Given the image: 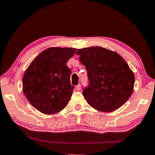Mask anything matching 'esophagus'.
<instances>
[{
  "instance_id": "esophagus-1",
  "label": "esophagus",
  "mask_w": 155,
  "mask_h": 155,
  "mask_svg": "<svg viewBox=\"0 0 155 155\" xmlns=\"http://www.w3.org/2000/svg\"><path fill=\"white\" fill-rule=\"evenodd\" d=\"M76 89H77V90H81V85L78 84V85L76 86Z\"/></svg>"
}]
</instances>
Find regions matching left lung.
<instances>
[{
    "label": "left lung",
    "mask_w": 155,
    "mask_h": 155,
    "mask_svg": "<svg viewBox=\"0 0 155 155\" xmlns=\"http://www.w3.org/2000/svg\"><path fill=\"white\" fill-rule=\"evenodd\" d=\"M76 53L87 72L89 85L83 95L88 104L106 112L122 106L132 94L135 79L126 61L101 47L78 49Z\"/></svg>",
    "instance_id": "obj_1"
}]
</instances>
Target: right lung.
<instances>
[{"instance_id": "right-lung-1", "label": "right lung", "mask_w": 155, "mask_h": 155, "mask_svg": "<svg viewBox=\"0 0 155 155\" xmlns=\"http://www.w3.org/2000/svg\"><path fill=\"white\" fill-rule=\"evenodd\" d=\"M76 48H50L34 58L23 77V90L33 107L45 114H53L67 106L74 86L68 61Z\"/></svg>"}]
</instances>
